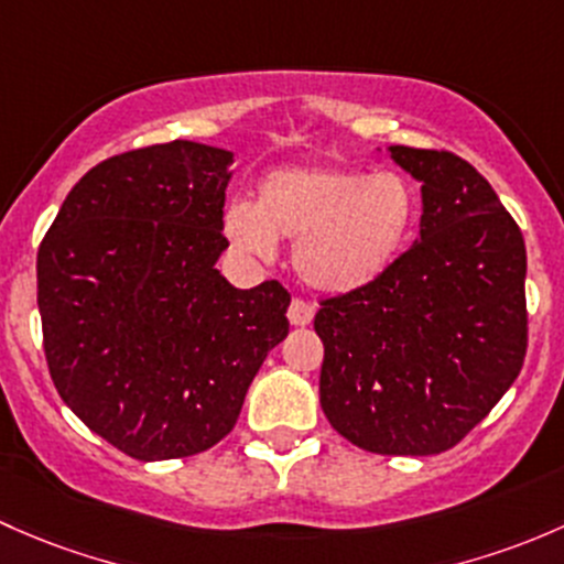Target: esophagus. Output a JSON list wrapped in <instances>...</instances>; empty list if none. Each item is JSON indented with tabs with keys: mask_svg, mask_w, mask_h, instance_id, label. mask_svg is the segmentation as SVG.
Returning a JSON list of instances; mask_svg holds the SVG:
<instances>
[{
	"mask_svg": "<svg viewBox=\"0 0 564 564\" xmlns=\"http://www.w3.org/2000/svg\"><path fill=\"white\" fill-rule=\"evenodd\" d=\"M288 317H290V323L299 325V328H301V325H310L312 317H315V306H312L310 301H304V299H293V301H290Z\"/></svg>",
	"mask_w": 564,
	"mask_h": 564,
	"instance_id": "34e87169",
	"label": "esophagus"
}]
</instances>
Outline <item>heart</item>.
Listing matches in <instances>:
<instances>
[{
	"instance_id": "b5f03b06",
	"label": "heart",
	"mask_w": 564,
	"mask_h": 564,
	"mask_svg": "<svg viewBox=\"0 0 564 564\" xmlns=\"http://www.w3.org/2000/svg\"><path fill=\"white\" fill-rule=\"evenodd\" d=\"M417 193L399 173L345 165L276 167L260 182L254 206L225 212V234L258 258H274L276 239L293 241V265L310 288L356 293L380 280L408 247Z\"/></svg>"
}]
</instances>
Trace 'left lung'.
I'll return each mask as SVG.
<instances>
[{
	"label": "left lung",
	"instance_id": "8db88e82",
	"mask_svg": "<svg viewBox=\"0 0 564 564\" xmlns=\"http://www.w3.org/2000/svg\"><path fill=\"white\" fill-rule=\"evenodd\" d=\"M423 184L421 239L369 288L321 301V404L382 456L462 443L527 356V249L491 184L462 156L391 147Z\"/></svg>",
	"mask_w": 564,
	"mask_h": 564
}]
</instances>
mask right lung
Wrapping results in <instances>:
<instances>
[{
	"label": "right lung",
	"instance_id": "obj_1",
	"mask_svg": "<svg viewBox=\"0 0 564 564\" xmlns=\"http://www.w3.org/2000/svg\"><path fill=\"white\" fill-rule=\"evenodd\" d=\"M234 154L193 141L116 154L62 203L37 252L51 380L86 426L141 462L217 445L288 336L276 280L217 271Z\"/></svg>",
	"mask_w": 564,
	"mask_h": 564
}]
</instances>
